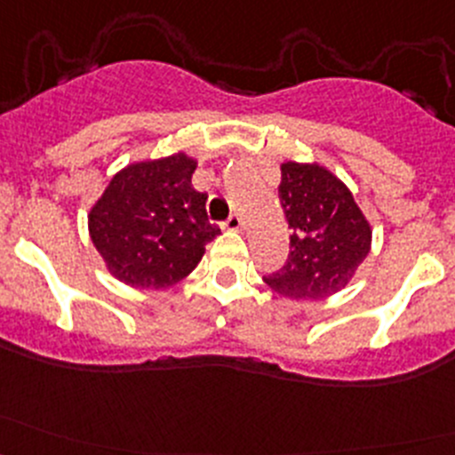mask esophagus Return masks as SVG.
<instances>
[{"label":"esophagus","instance_id":"1","mask_svg":"<svg viewBox=\"0 0 455 455\" xmlns=\"http://www.w3.org/2000/svg\"><path fill=\"white\" fill-rule=\"evenodd\" d=\"M227 228H231V231H242V228H244V222H242V215L233 213L231 218L227 220Z\"/></svg>","mask_w":455,"mask_h":455}]
</instances>
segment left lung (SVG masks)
I'll use <instances>...</instances> for the list:
<instances>
[{
  "instance_id": "obj_1",
  "label": "left lung",
  "mask_w": 455,
  "mask_h": 455,
  "mask_svg": "<svg viewBox=\"0 0 455 455\" xmlns=\"http://www.w3.org/2000/svg\"><path fill=\"white\" fill-rule=\"evenodd\" d=\"M279 202L291 228V253L264 282L297 301L343 291L371 246V227L352 191L321 164L288 160L282 164Z\"/></svg>"
}]
</instances>
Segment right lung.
<instances>
[{
  "mask_svg": "<svg viewBox=\"0 0 455 455\" xmlns=\"http://www.w3.org/2000/svg\"><path fill=\"white\" fill-rule=\"evenodd\" d=\"M196 160L173 154L127 164L87 215L92 244L118 282L163 291L185 279L220 235L206 194L191 187Z\"/></svg>",
  "mask_w": 455,
  "mask_h": 455,
  "instance_id": "add662e5",
  "label": "right lung"
}]
</instances>
